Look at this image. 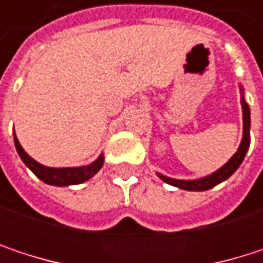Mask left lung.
<instances>
[{"label": "left lung", "instance_id": "left-lung-1", "mask_svg": "<svg viewBox=\"0 0 263 263\" xmlns=\"http://www.w3.org/2000/svg\"><path fill=\"white\" fill-rule=\"evenodd\" d=\"M240 92H242V99H240V105H242V120H243V134H242V141L237 147L236 154L222 166L219 167L216 172L198 178V180H175V178H169L166 175L158 174V177L164 181V183L175 185L178 189L183 190H190V192H202V190H209L215 185H218L219 183L226 181L229 177H232L236 169L240 166V163L245 158V154L250 147V106L247 105L245 99H243V88L240 86Z\"/></svg>", "mask_w": 263, "mask_h": 263}]
</instances>
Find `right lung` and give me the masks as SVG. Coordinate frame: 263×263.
Returning a JSON list of instances; mask_svg holds the SVG:
<instances>
[{
    "label": "right lung",
    "mask_w": 263,
    "mask_h": 263,
    "mask_svg": "<svg viewBox=\"0 0 263 263\" xmlns=\"http://www.w3.org/2000/svg\"><path fill=\"white\" fill-rule=\"evenodd\" d=\"M15 135V132H13ZM15 140V147L21 157V160L24 161L27 167L44 183L50 184V185H74V184H80L88 181L91 177H94L100 167L103 166V154L99 155V158L96 161H92L91 164L86 166H79V167H48L44 166L41 163H37L36 160H33L26 151L23 149V146L20 144L16 135L13 137Z\"/></svg>",
    "instance_id": "1"
}]
</instances>
